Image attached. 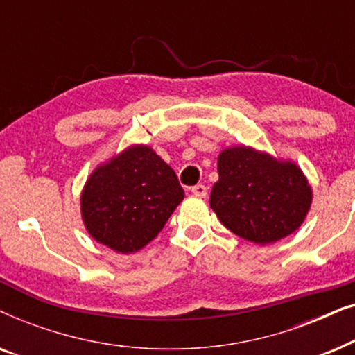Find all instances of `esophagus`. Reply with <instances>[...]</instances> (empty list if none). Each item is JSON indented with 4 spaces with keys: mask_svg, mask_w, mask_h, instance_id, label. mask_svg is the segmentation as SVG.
I'll list each match as a JSON object with an SVG mask.
<instances>
[{
    "mask_svg": "<svg viewBox=\"0 0 355 355\" xmlns=\"http://www.w3.org/2000/svg\"><path fill=\"white\" fill-rule=\"evenodd\" d=\"M192 193L196 197H200V198H203V197H207V193H208V189L203 186V184H197V186H193L192 187Z\"/></svg>",
    "mask_w": 355,
    "mask_h": 355,
    "instance_id": "obj_1",
    "label": "esophagus"
}]
</instances>
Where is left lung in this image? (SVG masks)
<instances>
[{
	"label": "left lung",
	"instance_id": "left-lung-1",
	"mask_svg": "<svg viewBox=\"0 0 355 355\" xmlns=\"http://www.w3.org/2000/svg\"><path fill=\"white\" fill-rule=\"evenodd\" d=\"M210 207L231 232L254 244H273L302 225L312 187L293 162L241 145L223 150Z\"/></svg>",
	"mask_w": 355,
	"mask_h": 355
}]
</instances>
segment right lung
Returning a JSON list of instances; mask_svg holds the SVG:
<instances>
[{
  "instance_id": "obj_1",
  "label": "right lung",
  "mask_w": 355,
  "mask_h": 355,
  "mask_svg": "<svg viewBox=\"0 0 355 355\" xmlns=\"http://www.w3.org/2000/svg\"><path fill=\"white\" fill-rule=\"evenodd\" d=\"M182 198L173 168L148 145H132L87 179L82 221L96 242L132 254L158 236Z\"/></svg>"
}]
</instances>
